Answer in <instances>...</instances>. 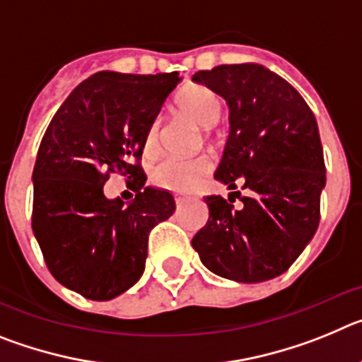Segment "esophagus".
Segmentation results:
<instances>
[{
    "mask_svg": "<svg viewBox=\"0 0 362 362\" xmlns=\"http://www.w3.org/2000/svg\"><path fill=\"white\" fill-rule=\"evenodd\" d=\"M188 201V197H185V196H175V204H177V206H183L185 203H187Z\"/></svg>",
    "mask_w": 362,
    "mask_h": 362,
    "instance_id": "obj_1",
    "label": "esophagus"
}]
</instances>
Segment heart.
<instances>
[{
	"instance_id": "1",
	"label": "heart",
	"mask_w": 362,
	"mask_h": 362,
	"mask_svg": "<svg viewBox=\"0 0 362 362\" xmlns=\"http://www.w3.org/2000/svg\"><path fill=\"white\" fill-rule=\"evenodd\" d=\"M175 108L179 114L190 117L203 129H210L219 121L223 114V103L219 95L206 86L190 85L179 92L175 98ZM159 145V121H152L143 137L145 153H153ZM210 170V159L199 158L181 159L166 158L152 172L153 183L172 192H188L199 183Z\"/></svg>"
}]
</instances>
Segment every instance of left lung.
I'll return each instance as SVG.
<instances>
[{
  "mask_svg": "<svg viewBox=\"0 0 362 362\" xmlns=\"http://www.w3.org/2000/svg\"><path fill=\"white\" fill-rule=\"evenodd\" d=\"M192 79L230 110V136L214 177L228 190L241 183L250 192L238 209L230 199L235 192L230 204L204 197L209 223L192 246L216 276L264 283L288 270L317 230L326 185L317 121L286 79L257 63L219 65Z\"/></svg>",
  "mask_w": 362,
  "mask_h": 362,
  "instance_id": "left-lung-1",
  "label": "left lung"
}]
</instances>
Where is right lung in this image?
I'll return each mask as SVG.
<instances>
[{
  "label": "right lung",
  "instance_id": "obj_1",
  "mask_svg": "<svg viewBox=\"0 0 362 362\" xmlns=\"http://www.w3.org/2000/svg\"><path fill=\"white\" fill-rule=\"evenodd\" d=\"M181 78L103 70L83 81L41 139L32 183V230L50 274L92 300H108L145 272L148 233L174 214L170 192L146 187L143 137ZM129 179L136 197L108 200L107 174Z\"/></svg>",
  "mask_w": 362,
  "mask_h": 362
}]
</instances>
